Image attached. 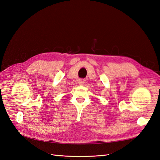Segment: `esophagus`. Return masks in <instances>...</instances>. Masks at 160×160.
I'll use <instances>...</instances> for the list:
<instances>
[{"label":"esophagus","mask_w":160,"mask_h":160,"mask_svg":"<svg viewBox=\"0 0 160 160\" xmlns=\"http://www.w3.org/2000/svg\"><path fill=\"white\" fill-rule=\"evenodd\" d=\"M85 82V79H81L79 80V84L80 85H84Z\"/></svg>","instance_id":"esophagus-1"}]
</instances>
